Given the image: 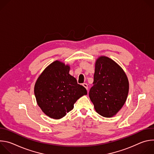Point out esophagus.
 <instances>
[{
  "instance_id": "obj_1",
  "label": "esophagus",
  "mask_w": 154,
  "mask_h": 154,
  "mask_svg": "<svg viewBox=\"0 0 154 154\" xmlns=\"http://www.w3.org/2000/svg\"><path fill=\"white\" fill-rule=\"evenodd\" d=\"M83 86L88 90V85L86 83H83Z\"/></svg>"
}]
</instances>
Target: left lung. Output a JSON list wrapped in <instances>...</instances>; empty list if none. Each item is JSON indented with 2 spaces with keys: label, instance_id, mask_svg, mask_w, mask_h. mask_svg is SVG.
Listing matches in <instances>:
<instances>
[{
  "label": "left lung",
  "instance_id": "8db88e82",
  "mask_svg": "<svg viewBox=\"0 0 154 154\" xmlns=\"http://www.w3.org/2000/svg\"><path fill=\"white\" fill-rule=\"evenodd\" d=\"M128 90V80L123 69L109 57H99L89 93L96 112L105 118L115 116L124 105Z\"/></svg>",
  "mask_w": 154,
  "mask_h": 154
}]
</instances>
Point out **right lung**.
I'll return each mask as SVG.
<instances>
[{
    "mask_svg": "<svg viewBox=\"0 0 154 154\" xmlns=\"http://www.w3.org/2000/svg\"><path fill=\"white\" fill-rule=\"evenodd\" d=\"M70 66L56 60L39 75L34 87L36 102L42 112L51 118L60 119L74 108V104L86 90L77 83L69 72Z\"/></svg>",
    "mask_w": 154,
    "mask_h": 154,
    "instance_id": "obj_1",
    "label": "right lung"
}]
</instances>
